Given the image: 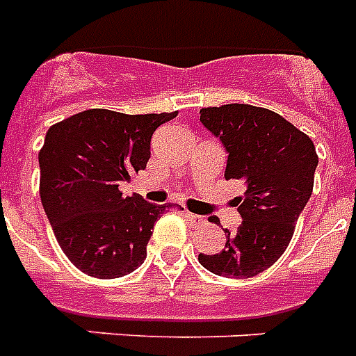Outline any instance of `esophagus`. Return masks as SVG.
I'll return each mask as SVG.
<instances>
[{
    "instance_id": "34e87169",
    "label": "esophagus",
    "mask_w": 356,
    "mask_h": 356,
    "mask_svg": "<svg viewBox=\"0 0 356 356\" xmlns=\"http://www.w3.org/2000/svg\"><path fill=\"white\" fill-rule=\"evenodd\" d=\"M186 218H188L189 223H193V225H200V223H204L207 219L199 216V213H191V212H186Z\"/></svg>"
}]
</instances>
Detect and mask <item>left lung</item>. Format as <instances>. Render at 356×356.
<instances>
[{
    "label": "left lung",
    "mask_w": 356,
    "mask_h": 356,
    "mask_svg": "<svg viewBox=\"0 0 356 356\" xmlns=\"http://www.w3.org/2000/svg\"><path fill=\"white\" fill-rule=\"evenodd\" d=\"M200 124L227 152V180L244 184L236 199L242 223L225 231V248L199 263L216 276L251 277L276 263L289 245L314 189L317 154L308 135L268 108H202Z\"/></svg>",
    "instance_id": "obj_1"
}]
</instances>
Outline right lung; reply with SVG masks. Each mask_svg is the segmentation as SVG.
Returning <instances> with one entry per match:
<instances>
[{"label": "right lung", "instance_id": "right-lung-1", "mask_svg": "<svg viewBox=\"0 0 356 356\" xmlns=\"http://www.w3.org/2000/svg\"><path fill=\"white\" fill-rule=\"evenodd\" d=\"M176 114L90 108L48 129L41 202L58 244L84 274L112 280L144 263L154 223L170 204L124 197L120 186L146 168L154 131Z\"/></svg>", "mask_w": 356, "mask_h": 356}]
</instances>
